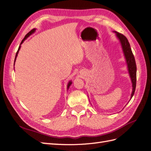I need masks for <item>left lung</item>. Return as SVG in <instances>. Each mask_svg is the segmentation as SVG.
Instances as JSON below:
<instances>
[{"label":"left lung","mask_w":151,"mask_h":151,"mask_svg":"<svg viewBox=\"0 0 151 151\" xmlns=\"http://www.w3.org/2000/svg\"><path fill=\"white\" fill-rule=\"evenodd\" d=\"M113 33H115L116 34V36L120 41V42L121 43V46L123 50V54H124V56L125 58L128 71H129V76H130L131 82L132 84V92L131 97H130V99H131L134 94L135 88H136L137 67H136L135 58L133 55V53L132 52L130 43L125 36L121 33H118L116 31H113Z\"/></svg>","instance_id":"obj_1"}]
</instances>
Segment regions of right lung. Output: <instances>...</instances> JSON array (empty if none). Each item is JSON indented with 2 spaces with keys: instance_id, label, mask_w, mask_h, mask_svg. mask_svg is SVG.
Segmentation results:
<instances>
[{
  "instance_id": "right-lung-1",
  "label": "right lung",
  "mask_w": 151,
  "mask_h": 151,
  "mask_svg": "<svg viewBox=\"0 0 151 151\" xmlns=\"http://www.w3.org/2000/svg\"><path fill=\"white\" fill-rule=\"evenodd\" d=\"M35 31H36V29L35 28H34V29H33L32 30H31L29 33L27 34L26 36H25V37L24 38V39L22 40V42H21V44H20V46L19 47V48H18V50H17V53H16V57H15V59H14V63H15V62H16V58H17V54H18V53H19V50H20V48H21V45L24 42V41L25 40H26L27 39V38H28L29 36H30V35H31L33 33H34L35 32ZM72 81H70L69 82H68V84H67V90L68 89V88H69V87H70V86L72 84Z\"/></svg>"
}]
</instances>
